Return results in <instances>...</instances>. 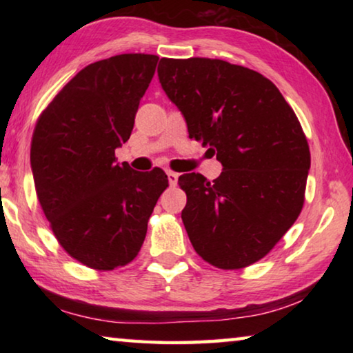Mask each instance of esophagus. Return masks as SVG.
<instances>
[{
  "label": "esophagus",
  "mask_w": 353,
  "mask_h": 353,
  "mask_svg": "<svg viewBox=\"0 0 353 353\" xmlns=\"http://www.w3.org/2000/svg\"><path fill=\"white\" fill-rule=\"evenodd\" d=\"M166 174H168V182L171 187H174V185L177 183V179H179V174L174 171H166Z\"/></svg>",
  "instance_id": "34e87169"
}]
</instances>
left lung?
I'll return each instance as SVG.
<instances>
[{"label": "left lung", "instance_id": "left-lung-1", "mask_svg": "<svg viewBox=\"0 0 353 353\" xmlns=\"http://www.w3.org/2000/svg\"><path fill=\"white\" fill-rule=\"evenodd\" d=\"M159 81L185 118L190 139L210 146L223 172H187L185 230L196 252L221 270L263 259L303 205L310 149L282 93L254 70L219 59H160Z\"/></svg>", "mask_w": 353, "mask_h": 353}]
</instances>
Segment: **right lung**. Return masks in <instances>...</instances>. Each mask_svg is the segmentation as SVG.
Returning a JSON list of instances; mask_svg holds the SVG:
<instances>
[{"mask_svg":"<svg viewBox=\"0 0 353 353\" xmlns=\"http://www.w3.org/2000/svg\"><path fill=\"white\" fill-rule=\"evenodd\" d=\"M159 57L119 54L81 70L35 124L31 168L37 198L57 241L99 271L132 261L148 221L168 187L160 168L117 163Z\"/></svg>","mask_w":353,"mask_h":353,"instance_id":"add662e5","label":"right lung"}]
</instances>
